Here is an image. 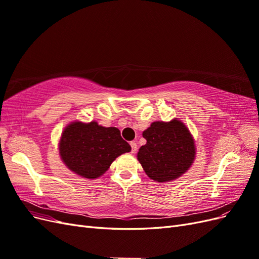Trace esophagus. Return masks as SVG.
I'll return each mask as SVG.
<instances>
[{
    "instance_id": "34e87169",
    "label": "esophagus",
    "mask_w": 259,
    "mask_h": 259,
    "mask_svg": "<svg viewBox=\"0 0 259 259\" xmlns=\"http://www.w3.org/2000/svg\"><path fill=\"white\" fill-rule=\"evenodd\" d=\"M131 147H132V153H135L137 151V144H136V142H131Z\"/></svg>"
}]
</instances>
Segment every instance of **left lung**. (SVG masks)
I'll list each match as a JSON object with an SVG mask.
<instances>
[{
	"label": "left lung",
	"mask_w": 259,
	"mask_h": 259,
	"mask_svg": "<svg viewBox=\"0 0 259 259\" xmlns=\"http://www.w3.org/2000/svg\"><path fill=\"white\" fill-rule=\"evenodd\" d=\"M143 137L147 144L139 148L137 160L150 179L173 182L191 167L197 148L189 128L177 117L169 122H152Z\"/></svg>",
	"instance_id": "8db88e82"
}]
</instances>
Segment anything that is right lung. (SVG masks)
<instances>
[{
  "label": "right lung",
  "instance_id": "obj_1",
  "mask_svg": "<svg viewBox=\"0 0 259 259\" xmlns=\"http://www.w3.org/2000/svg\"><path fill=\"white\" fill-rule=\"evenodd\" d=\"M62 163L72 173L86 179L103 176L112 162L131 151L116 127H105L96 121L70 122L58 144Z\"/></svg>",
  "mask_w": 259,
  "mask_h": 259
}]
</instances>
